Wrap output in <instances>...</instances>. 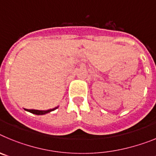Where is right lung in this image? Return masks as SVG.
Masks as SVG:
<instances>
[{"label": "right lung", "mask_w": 156, "mask_h": 156, "mask_svg": "<svg viewBox=\"0 0 156 156\" xmlns=\"http://www.w3.org/2000/svg\"><path fill=\"white\" fill-rule=\"evenodd\" d=\"M58 107H55V108H52V109H48V110H36V109H26V111H28L30 112L33 114H35V115H44V114L48 113V112H51L55 110L56 108H58Z\"/></svg>", "instance_id": "obj_1"}]
</instances>
